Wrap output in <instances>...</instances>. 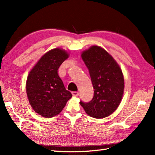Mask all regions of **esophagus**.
Masks as SVG:
<instances>
[{
    "instance_id": "1",
    "label": "esophagus",
    "mask_w": 155,
    "mask_h": 155,
    "mask_svg": "<svg viewBox=\"0 0 155 155\" xmlns=\"http://www.w3.org/2000/svg\"><path fill=\"white\" fill-rule=\"evenodd\" d=\"M72 96H73V97H78V94H79V93H78V92L73 91V92H72Z\"/></svg>"
}]
</instances>
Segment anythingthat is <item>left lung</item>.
I'll use <instances>...</instances> for the list:
<instances>
[{
  "label": "left lung",
  "mask_w": 155,
  "mask_h": 155,
  "mask_svg": "<svg viewBox=\"0 0 155 155\" xmlns=\"http://www.w3.org/2000/svg\"><path fill=\"white\" fill-rule=\"evenodd\" d=\"M81 57L87 67L94 88V96L88 103L80 102L89 116L103 118L117 109L124 92V77L119 65L100 47L92 46Z\"/></svg>",
  "instance_id": "8db88e82"
}]
</instances>
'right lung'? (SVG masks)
I'll return each instance as SVG.
<instances>
[{"label":"right lung","mask_w":155,"mask_h":155,"mask_svg":"<svg viewBox=\"0 0 155 155\" xmlns=\"http://www.w3.org/2000/svg\"><path fill=\"white\" fill-rule=\"evenodd\" d=\"M68 58V54L63 49H52L29 72L26 84L29 103L43 117L51 118L60 113L72 97L58 74L59 67Z\"/></svg>","instance_id":"add662e5"}]
</instances>
